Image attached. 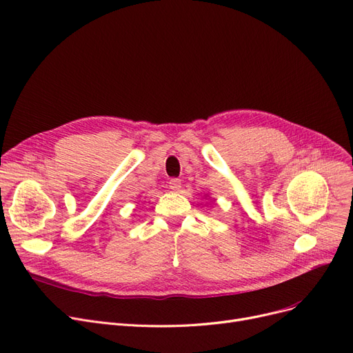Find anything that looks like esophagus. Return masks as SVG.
<instances>
[{
    "label": "esophagus",
    "mask_w": 353,
    "mask_h": 353,
    "mask_svg": "<svg viewBox=\"0 0 353 353\" xmlns=\"http://www.w3.org/2000/svg\"><path fill=\"white\" fill-rule=\"evenodd\" d=\"M168 188H170L173 192H179L181 189V180L180 179H172L168 181Z\"/></svg>",
    "instance_id": "esophagus-1"
}]
</instances>
